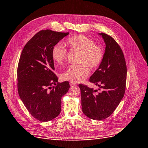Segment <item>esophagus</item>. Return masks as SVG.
Listing matches in <instances>:
<instances>
[{"instance_id":"34e87169","label":"esophagus","mask_w":148,"mask_h":148,"mask_svg":"<svg viewBox=\"0 0 148 148\" xmlns=\"http://www.w3.org/2000/svg\"><path fill=\"white\" fill-rule=\"evenodd\" d=\"M70 86H74L76 85V82H70Z\"/></svg>"}]
</instances>
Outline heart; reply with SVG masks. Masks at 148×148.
Listing matches in <instances>:
<instances>
[{
	"label": "heart",
	"instance_id": "1",
	"mask_svg": "<svg viewBox=\"0 0 148 148\" xmlns=\"http://www.w3.org/2000/svg\"><path fill=\"white\" fill-rule=\"evenodd\" d=\"M66 44L70 48L81 52L79 62L81 64L70 66L62 73V80L71 82H81L89 75V69H95L102 61L103 52L102 49L95 44L94 41L84 35H77L70 37L66 40ZM52 57L58 64H61L64 61L67 55L66 49L60 44L55 45L52 49Z\"/></svg>",
	"mask_w": 148,
	"mask_h": 148
}]
</instances>
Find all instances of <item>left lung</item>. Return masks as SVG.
I'll use <instances>...</instances> for the list:
<instances>
[{"instance_id":"obj_1","label":"left lung","mask_w":148,"mask_h":148,"mask_svg":"<svg viewBox=\"0 0 148 148\" xmlns=\"http://www.w3.org/2000/svg\"><path fill=\"white\" fill-rule=\"evenodd\" d=\"M105 44V52L101 64L90 76V82L99 88L93 90L79 84L81 90L83 113L96 121L109 117L124 96L126 82V62L121 47L113 38L105 33H98Z\"/></svg>"}]
</instances>
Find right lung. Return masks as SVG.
Masks as SVG:
<instances>
[{"label": "right lung", "mask_w": 148, "mask_h": 148, "mask_svg": "<svg viewBox=\"0 0 148 148\" xmlns=\"http://www.w3.org/2000/svg\"><path fill=\"white\" fill-rule=\"evenodd\" d=\"M69 34L41 31L26 44L20 55L18 95L30 114L41 122L50 121L60 114L61 99L70 88L68 81L58 82L51 54L52 47Z\"/></svg>", "instance_id": "right-lung-1"}]
</instances>
